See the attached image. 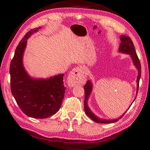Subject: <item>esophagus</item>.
<instances>
[{"mask_svg":"<svg viewBox=\"0 0 150 150\" xmlns=\"http://www.w3.org/2000/svg\"><path fill=\"white\" fill-rule=\"evenodd\" d=\"M68 84L70 87L83 84L85 82V69L77 67L73 69L68 76Z\"/></svg>","mask_w":150,"mask_h":150,"instance_id":"esophagus-1","label":"esophagus"}]
</instances>
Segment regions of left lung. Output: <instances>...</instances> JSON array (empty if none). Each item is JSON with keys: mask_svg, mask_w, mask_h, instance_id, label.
Masks as SVG:
<instances>
[{"mask_svg": "<svg viewBox=\"0 0 150 150\" xmlns=\"http://www.w3.org/2000/svg\"><path fill=\"white\" fill-rule=\"evenodd\" d=\"M120 38L121 42L120 44V46H119L118 52L120 53H122V54H128L130 55L132 59V61L134 65L135 66V67L136 68L137 70H138V76H137V79H136V83H137L136 96H137V94H138V88H139V82L141 77L140 62H139L138 55L136 54L135 47L134 46L133 42L130 39V38L125 35H121ZM93 86L92 81L91 80H88L87 83H86L84 86V89H85V93L84 104H85V112L86 115H87L91 119H92L94 122H95L102 123V124L116 122H117L119 119H120L122 117V116L124 115V114L126 112L127 110L125 112L123 113V115H122L120 117L115 119H104V118H99L98 116L95 115V114L91 111L89 106L88 105V100L89 99L91 94L93 91ZM136 97L134 98V100L136 99ZM134 100H133V102L134 101ZM132 104L130 105V106L132 105ZM130 106H129V108L130 107Z\"/></svg>", "mask_w": 150, "mask_h": 150, "instance_id": "obj_1", "label": "left lung"}]
</instances>
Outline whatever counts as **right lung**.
<instances>
[{
    "label": "right lung",
    "instance_id": "add662e5",
    "mask_svg": "<svg viewBox=\"0 0 150 150\" xmlns=\"http://www.w3.org/2000/svg\"><path fill=\"white\" fill-rule=\"evenodd\" d=\"M41 28L31 30L24 35L15 50L10 65L12 95L25 115L35 118H48L56 113L62 106L65 91L64 74L35 78L28 73L24 66L27 40Z\"/></svg>",
    "mask_w": 150,
    "mask_h": 150
}]
</instances>
